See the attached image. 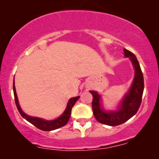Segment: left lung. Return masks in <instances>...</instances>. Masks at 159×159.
Listing matches in <instances>:
<instances>
[{
    "instance_id": "obj_1",
    "label": "left lung",
    "mask_w": 159,
    "mask_h": 159,
    "mask_svg": "<svg viewBox=\"0 0 159 159\" xmlns=\"http://www.w3.org/2000/svg\"><path fill=\"white\" fill-rule=\"evenodd\" d=\"M123 52L125 57H129L132 61L135 72L132 87L124 96L119 108L116 111H105L100 105V95L96 91H90L93 95L92 107L95 118L100 123L111 126H116L124 123L138 112L141 104L143 93V76L137 57L132 52L127 49L124 48Z\"/></svg>"
}]
</instances>
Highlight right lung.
Instances as JSON below:
<instances>
[{
  "label": "right lung",
  "mask_w": 159,
  "mask_h": 159,
  "mask_svg": "<svg viewBox=\"0 0 159 159\" xmlns=\"http://www.w3.org/2000/svg\"><path fill=\"white\" fill-rule=\"evenodd\" d=\"M13 93H14V97H15V102L16 107H17L18 111L20 113V114L21 115L23 118H25V120H27L29 123H30L34 126L40 129V130L43 131H52L55 130L57 129H59V128L64 126V125L68 123L69 118L71 116V111H72V107L74 106V105L75 104L77 100L79 98L80 96H77V97H74L70 98L69 100L68 103H67V106L64 112L63 113V114L61 115L60 117L57 118L56 120H45L39 117H35V116H30L27 115L26 114L23 112V111L21 110V107H20L19 101H18L17 98V94H16V87L15 84H14V81H13Z\"/></svg>",
  "instance_id": "right-lung-1"
}]
</instances>
